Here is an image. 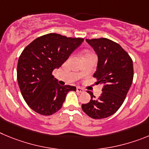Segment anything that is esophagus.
<instances>
[{
	"label": "esophagus",
	"mask_w": 149,
	"mask_h": 149,
	"mask_svg": "<svg viewBox=\"0 0 149 149\" xmlns=\"http://www.w3.org/2000/svg\"><path fill=\"white\" fill-rule=\"evenodd\" d=\"M76 91L79 92V93H82V92L84 91V90L82 89L81 88H80V87H77V88H76Z\"/></svg>",
	"instance_id": "34e87169"
}]
</instances>
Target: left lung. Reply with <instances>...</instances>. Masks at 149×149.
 <instances>
[{
  "label": "left lung",
  "mask_w": 149,
  "mask_h": 149,
  "mask_svg": "<svg viewBox=\"0 0 149 149\" xmlns=\"http://www.w3.org/2000/svg\"><path fill=\"white\" fill-rule=\"evenodd\" d=\"M98 56L97 69L93 77L102 84V93L96 98L91 91V101L81 104L83 111L93 119L113 115L121 107L134 77L133 61L119 44L105 38L86 39Z\"/></svg>",
  "instance_id": "left-lung-1"
}]
</instances>
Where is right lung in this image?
I'll use <instances>...</instances> for the list:
<instances>
[{
  "instance_id": "right-lung-1",
  "label": "right lung",
  "mask_w": 149,
  "mask_h": 149,
  "mask_svg": "<svg viewBox=\"0 0 149 149\" xmlns=\"http://www.w3.org/2000/svg\"><path fill=\"white\" fill-rule=\"evenodd\" d=\"M83 41L49 33L36 38L23 50L17 66V79L25 102L36 113L53 114L61 109L67 93L76 91L75 86L60 85L52 73Z\"/></svg>"
}]
</instances>
